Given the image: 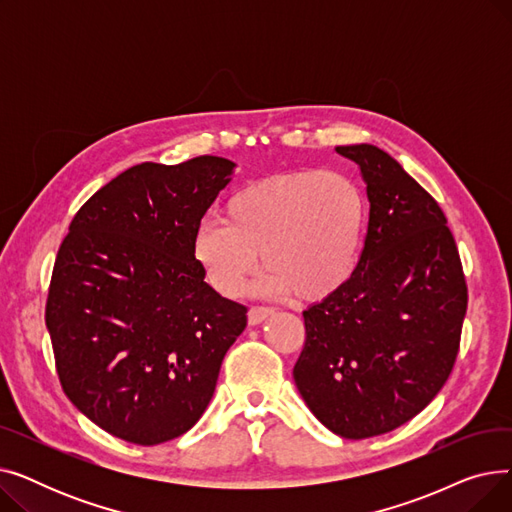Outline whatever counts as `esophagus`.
<instances>
[{
  "mask_svg": "<svg viewBox=\"0 0 512 512\" xmlns=\"http://www.w3.org/2000/svg\"><path fill=\"white\" fill-rule=\"evenodd\" d=\"M272 313H274L272 307H259V305H257V307H251L249 313H247V315H249V324H251V326H257V324H261V321H265L267 317H270Z\"/></svg>",
  "mask_w": 512,
  "mask_h": 512,
  "instance_id": "obj_1",
  "label": "esophagus"
}]
</instances>
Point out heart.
Instances as JSON below:
<instances>
[{
  "instance_id": "1",
  "label": "heart",
  "mask_w": 512,
  "mask_h": 512,
  "mask_svg": "<svg viewBox=\"0 0 512 512\" xmlns=\"http://www.w3.org/2000/svg\"><path fill=\"white\" fill-rule=\"evenodd\" d=\"M367 199L346 174L299 170L259 178L224 203V220H203L191 255L209 286L238 297L255 272L259 292L324 301L357 272Z\"/></svg>"
}]
</instances>
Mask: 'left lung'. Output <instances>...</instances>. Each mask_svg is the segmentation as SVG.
<instances>
[{
	"instance_id": "obj_1",
	"label": "left lung",
	"mask_w": 512,
	"mask_h": 512,
	"mask_svg": "<svg viewBox=\"0 0 512 512\" xmlns=\"http://www.w3.org/2000/svg\"><path fill=\"white\" fill-rule=\"evenodd\" d=\"M361 168L369 224L353 278L303 311L294 384L330 432L365 440L421 413L459 355L467 282L446 215L386 151L336 147Z\"/></svg>"
}]
</instances>
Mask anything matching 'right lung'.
<instances>
[{"instance_id":"add662e5","label":"right lung","mask_w":512,"mask_h":512,"mask_svg":"<svg viewBox=\"0 0 512 512\" xmlns=\"http://www.w3.org/2000/svg\"><path fill=\"white\" fill-rule=\"evenodd\" d=\"M234 161L132 166L83 205L53 265L45 324L72 405L120 440L155 446L203 415L247 307L191 255Z\"/></svg>"}]
</instances>
